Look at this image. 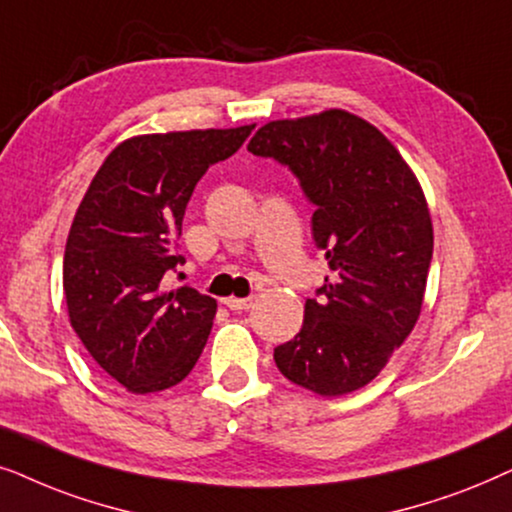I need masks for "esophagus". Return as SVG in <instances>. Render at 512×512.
I'll return each mask as SVG.
<instances>
[{
    "mask_svg": "<svg viewBox=\"0 0 512 512\" xmlns=\"http://www.w3.org/2000/svg\"><path fill=\"white\" fill-rule=\"evenodd\" d=\"M224 306H229L231 311H245L252 306V297H227Z\"/></svg>",
    "mask_w": 512,
    "mask_h": 512,
    "instance_id": "34e87169",
    "label": "esophagus"
}]
</instances>
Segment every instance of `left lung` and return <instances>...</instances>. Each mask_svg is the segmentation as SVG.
Masks as SVG:
<instances>
[{"mask_svg": "<svg viewBox=\"0 0 512 512\" xmlns=\"http://www.w3.org/2000/svg\"><path fill=\"white\" fill-rule=\"evenodd\" d=\"M248 152L297 175L332 271L306 299L302 330L274 349L276 367L327 398L358 391L419 320L433 257L424 189L393 142L346 109L269 121Z\"/></svg>", "mask_w": 512, "mask_h": 512, "instance_id": "8db88e82", "label": "left lung"}]
</instances>
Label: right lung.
Returning <instances> with one entry per match:
<instances>
[{
    "mask_svg": "<svg viewBox=\"0 0 512 512\" xmlns=\"http://www.w3.org/2000/svg\"><path fill=\"white\" fill-rule=\"evenodd\" d=\"M255 124L135 135L109 152L79 203L63 260L70 323L109 377L156 393L192 372L217 311L213 297L168 290L196 182Z\"/></svg>",
    "mask_w": 512,
    "mask_h": 512,
    "instance_id": "right-lung-1",
    "label": "right lung"
}]
</instances>
